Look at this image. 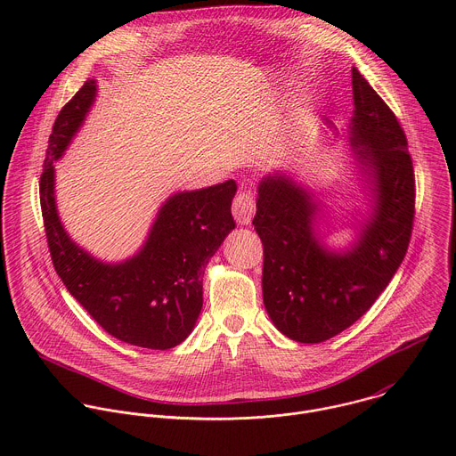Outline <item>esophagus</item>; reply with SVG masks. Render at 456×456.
Segmentation results:
<instances>
[{"label":"esophagus","mask_w":456,"mask_h":456,"mask_svg":"<svg viewBox=\"0 0 456 456\" xmlns=\"http://www.w3.org/2000/svg\"><path fill=\"white\" fill-rule=\"evenodd\" d=\"M254 211H256V206L250 192L241 191L240 194H236V199L232 202V216L240 225H248L254 216Z\"/></svg>","instance_id":"obj_1"}]
</instances>
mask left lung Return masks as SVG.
Returning <instances> with one entry per match:
<instances>
[{"label": "left lung", "mask_w": 456, "mask_h": 456, "mask_svg": "<svg viewBox=\"0 0 456 456\" xmlns=\"http://www.w3.org/2000/svg\"><path fill=\"white\" fill-rule=\"evenodd\" d=\"M352 94L348 142L366 211H355L348 245H329L321 189L292 169L257 183L252 225L265 254L264 305L283 336L305 345L341 334L366 314L401 267L413 229L415 175L403 127L355 67Z\"/></svg>", "instance_id": "left-lung-1"}]
</instances>
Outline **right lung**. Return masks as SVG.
Returning a JSON list of instances; mask_svg holds the SVG:
<instances>
[{
	"label": "right lung",
	"instance_id": "1",
	"mask_svg": "<svg viewBox=\"0 0 456 456\" xmlns=\"http://www.w3.org/2000/svg\"><path fill=\"white\" fill-rule=\"evenodd\" d=\"M95 97L97 81L90 79L59 111L48 141L39 197L52 262L64 287L110 336L169 350L197 324L206 265L236 227L231 215L236 182L173 192L134 256L99 259L72 240L59 218L53 166L79 134Z\"/></svg>",
	"mask_w": 456,
	"mask_h": 456
}]
</instances>
